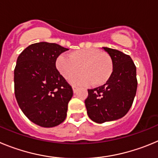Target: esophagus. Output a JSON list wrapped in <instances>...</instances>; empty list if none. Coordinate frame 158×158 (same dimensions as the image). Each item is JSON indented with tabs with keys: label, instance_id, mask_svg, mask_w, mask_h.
<instances>
[{
	"label": "esophagus",
	"instance_id": "obj_1",
	"mask_svg": "<svg viewBox=\"0 0 158 158\" xmlns=\"http://www.w3.org/2000/svg\"><path fill=\"white\" fill-rule=\"evenodd\" d=\"M72 89H73V92L74 93H76V91H77V89H78V87L76 86H75V85H73L72 86Z\"/></svg>",
	"mask_w": 158,
	"mask_h": 158
}]
</instances>
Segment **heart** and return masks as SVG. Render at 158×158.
Here are the masks:
<instances>
[{"label": "heart", "mask_w": 158, "mask_h": 158, "mask_svg": "<svg viewBox=\"0 0 158 158\" xmlns=\"http://www.w3.org/2000/svg\"><path fill=\"white\" fill-rule=\"evenodd\" d=\"M56 67L64 79H70L80 71L82 72L72 80L74 83L103 86L109 80L113 72V60L106 52L98 49H83L69 54L60 55Z\"/></svg>", "instance_id": "1"}]
</instances>
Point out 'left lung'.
<instances>
[{
    "mask_svg": "<svg viewBox=\"0 0 158 158\" xmlns=\"http://www.w3.org/2000/svg\"><path fill=\"white\" fill-rule=\"evenodd\" d=\"M103 49L113 60V74L105 85L88 89L85 100L88 116L98 123L118 120L127 114L138 85L136 67L131 56L116 49Z\"/></svg>",
    "mask_w": 158,
    "mask_h": 158,
    "instance_id": "8db88e82",
    "label": "left lung"
}]
</instances>
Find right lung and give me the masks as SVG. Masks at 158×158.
Masks as SVG:
<instances>
[{
	"label": "right lung",
	"mask_w": 158,
	"mask_h": 158,
	"mask_svg": "<svg viewBox=\"0 0 158 158\" xmlns=\"http://www.w3.org/2000/svg\"><path fill=\"white\" fill-rule=\"evenodd\" d=\"M67 50L56 43L38 42L17 58L14 70L17 103L25 116L41 127L57 126L67 116L73 90L56 68V58Z\"/></svg>",
	"instance_id": "1"
}]
</instances>
